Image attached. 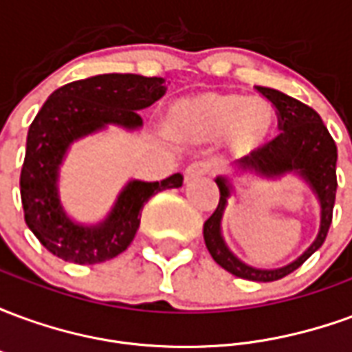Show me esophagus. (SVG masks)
Masks as SVG:
<instances>
[{
	"label": "esophagus",
	"mask_w": 352,
	"mask_h": 352,
	"mask_svg": "<svg viewBox=\"0 0 352 352\" xmlns=\"http://www.w3.org/2000/svg\"><path fill=\"white\" fill-rule=\"evenodd\" d=\"M211 164H207V162H196V164H192L188 168L184 169V181L188 183V181H194V179H201V177L211 175Z\"/></svg>",
	"instance_id": "34e87169"
}]
</instances>
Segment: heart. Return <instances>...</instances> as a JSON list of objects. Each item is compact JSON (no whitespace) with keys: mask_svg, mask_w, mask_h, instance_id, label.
Returning <instances> with one entry per match:
<instances>
[{"mask_svg":"<svg viewBox=\"0 0 352 352\" xmlns=\"http://www.w3.org/2000/svg\"><path fill=\"white\" fill-rule=\"evenodd\" d=\"M166 128L179 141L209 143L222 138L236 156H251L270 141L275 111L262 98L234 92L194 94L168 109Z\"/></svg>","mask_w":352,"mask_h":352,"instance_id":"obj_1","label":"heart"}]
</instances>
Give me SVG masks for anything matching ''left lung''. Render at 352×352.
Returning <instances> with one entry per match:
<instances>
[{"label": "left lung", "instance_id": "8db88e82", "mask_svg": "<svg viewBox=\"0 0 352 352\" xmlns=\"http://www.w3.org/2000/svg\"><path fill=\"white\" fill-rule=\"evenodd\" d=\"M256 90L265 100L272 101L277 113L280 133L273 141L265 143L258 153L237 160V169L241 173H256V175L270 177V179L285 175V173H296L302 177L303 181L309 184L320 204V228H318L317 239L300 258L277 270H258L241 262L226 247L221 232L222 214L232 194V184L226 177L214 179V183L221 190V199L214 213L204 224V239H206L209 254L226 272L241 279L270 283V280L283 279L285 275L298 270L313 252L320 249V245L324 243L330 224H332L336 188H338V177H336L338 146L315 109L273 88L256 87Z\"/></svg>", "mask_w": 352, "mask_h": 352}]
</instances>
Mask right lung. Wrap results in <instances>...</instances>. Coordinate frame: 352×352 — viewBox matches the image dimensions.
<instances>
[{"instance_id":"add662e5","label":"right lung","mask_w":352,"mask_h":352,"mask_svg":"<svg viewBox=\"0 0 352 352\" xmlns=\"http://www.w3.org/2000/svg\"><path fill=\"white\" fill-rule=\"evenodd\" d=\"M166 79L133 73H105L58 88L28 130L20 171V198L28 228L49 252L73 264H100L124 252L135 237L141 209L154 194L179 188L183 175L156 183L130 181L107 219L96 226L73 222L58 196V169L73 141L116 124L128 130L143 120L138 111L166 94Z\"/></svg>"}]
</instances>
